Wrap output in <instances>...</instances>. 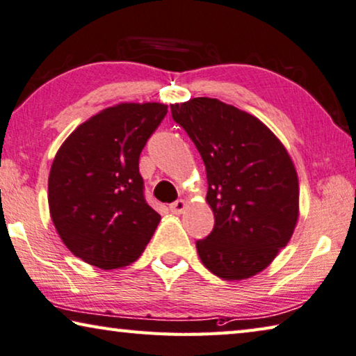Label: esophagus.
Segmentation results:
<instances>
[{"label":"esophagus","instance_id":"34e87169","mask_svg":"<svg viewBox=\"0 0 356 356\" xmlns=\"http://www.w3.org/2000/svg\"><path fill=\"white\" fill-rule=\"evenodd\" d=\"M170 211L173 214H179V213H183V209L186 208V202L184 200H177V202H173V203H170Z\"/></svg>","mask_w":356,"mask_h":356}]
</instances>
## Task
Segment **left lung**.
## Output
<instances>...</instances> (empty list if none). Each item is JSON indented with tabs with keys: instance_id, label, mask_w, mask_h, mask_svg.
I'll list each match as a JSON object with an SVG mask.
<instances>
[{
	"instance_id": "8db88e82",
	"label": "left lung",
	"mask_w": 356,
	"mask_h": 356,
	"mask_svg": "<svg viewBox=\"0 0 356 356\" xmlns=\"http://www.w3.org/2000/svg\"><path fill=\"white\" fill-rule=\"evenodd\" d=\"M207 167L214 228L198 239L202 263L223 280L266 269L288 244L298 217V179L288 152L257 117L216 98L172 104Z\"/></svg>"
}]
</instances>
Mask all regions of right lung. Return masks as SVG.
<instances>
[{
    "instance_id": "add662e5",
    "label": "right lung",
    "mask_w": 356,
    "mask_h": 356,
    "mask_svg": "<svg viewBox=\"0 0 356 356\" xmlns=\"http://www.w3.org/2000/svg\"><path fill=\"white\" fill-rule=\"evenodd\" d=\"M167 106L104 109L62 143L48 178L49 213L74 257L109 270L140 257L161 216L145 200L139 158Z\"/></svg>"
}]
</instances>
